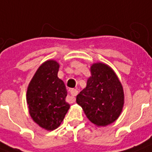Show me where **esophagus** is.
Returning a JSON list of instances; mask_svg holds the SVG:
<instances>
[{"mask_svg": "<svg viewBox=\"0 0 152 152\" xmlns=\"http://www.w3.org/2000/svg\"><path fill=\"white\" fill-rule=\"evenodd\" d=\"M78 93V91L76 90V89H72L70 91V94H71V96L69 97V102L70 103H73L76 101V99H75V96L77 95Z\"/></svg>", "mask_w": 152, "mask_h": 152, "instance_id": "1", "label": "esophagus"}]
</instances>
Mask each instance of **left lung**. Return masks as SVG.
Instances as JSON below:
<instances>
[{
	"instance_id": "8db88e82",
	"label": "left lung",
	"mask_w": 152,
	"mask_h": 152,
	"mask_svg": "<svg viewBox=\"0 0 152 152\" xmlns=\"http://www.w3.org/2000/svg\"><path fill=\"white\" fill-rule=\"evenodd\" d=\"M87 86L76 96L86 117L98 127L115 121L122 112L125 95L121 83L108 64L96 62L90 68Z\"/></svg>"
}]
</instances>
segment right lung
<instances>
[{
	"label": "right lung",
	"mask_w": 152,
	"mask_h": 152,
	"mask_svg": "<svg viewBox=\"0 0 152 152\" xmlns=\"http://www.w3.org/2000/svg\"><path fill=\"white\" fill-rule=\"evenodd\" d=\"M59 67L55 60L43 62L27 87L30 116L37 125L47 131L59 127L70 108L65 102L67 90L64 83L57 76Z\"/></svg>",
	"instance_id": "obj_1"
}]
</instances>
